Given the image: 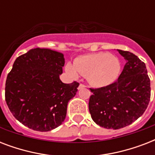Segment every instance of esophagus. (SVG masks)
Segmentation results:
<instances>
[{"label":"esophagus","mask_w":155,"mask_h":155,"mask_svg":"<svg viewBox=\"0 0 155 155\" xmlns=\"http://www.w3.org/2000/svg\"><path fill=\"white\" fill-rule=\"evenodd\" d=\"M85 87H86V86H85L84 84H80V86H79V87H78V89L81 90V89H83V88H85Z\"/></svg>","instance_id":"obj_1"}]
</instances>
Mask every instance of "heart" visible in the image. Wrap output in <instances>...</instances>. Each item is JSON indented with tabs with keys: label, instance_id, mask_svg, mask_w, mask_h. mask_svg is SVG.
<instances>
[{
	"label": "heart",
	"instance_id": "1",
	"mask_svg": "<svg viewBox=\"0 0 155 155\" xmlns=\"http://www.w3.org/2000/svg\"><path fill=\"white\" fill-rule=\"evenodd\" d=\"M66 71L72 77L81 75L87 76L89 82L96 87L112 84L117 80L121 70L119 58L107 52H97L78 57L74 65L68 63Z\"/></svg>",
	"mask_w": 155,
	"mask_h": 155
}]
</instances>
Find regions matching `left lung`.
<instances>
[{
    "mask_svg": "<svg viewBox=\"0 0 155 155\" xmlns=\"http://www.w3.org/2000/svg\"><path fill=\"white\" fill-rule=\"evenodd\" d=\"M126 61L118 80L100 88H90L88 108L92 120L101 127L118 130L132 124L147 109L150 80L146 64L134 54L117 50Z\"/></svg>",
    "mask_w": 155,
    "mask_h": 155,
    "instance_id": "left-lung-1",
    "label": "left lung"
}]
</instances>
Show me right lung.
Listing matches in <instances>:
<instances>
[{
	"instance_id": "1",
	"label": "right lung",
	"mask_w": 155,
	"mask_h": 155,
	"mask_svg": "<svg viewBox=\"0 0 155 155\" xmlns=\"http://www.w3.org/2000/svg\"><path fill=\"white\" fill-rule=\"evenodd\" d=\"M64 63L63 54L39 47L16 58L6 79L5 101L25 126L47 132L65 120L68 104L80 84L61 81Z\"/></svg>"
}]
</instances>
